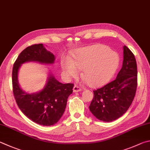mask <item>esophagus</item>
<instances>
[{
  "instance_id": "esophagus-1",
  "label": "esophagus",
  "mask_w": 150,
  "mask_h": 150,
  "mask_svg": "<svg viewBox=\"0 0 150 150\" xmlns=\"http://www.w3.org/2000/svg\"><path fill=\"white\" fill-rule=\"evenodd\" d=\"M73 92H79V91H81V88L79 86L75 85L74 86H73Z\"/></svg>"
}]
</instances>
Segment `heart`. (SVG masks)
<instances>
[{
  "label": "heart",
  "instance_id": "heart-1",
  "mask_svg": "<svg viewBox=\"0 0 150 150\" xmlns=\"http://www.w3.org/2000/svg\"><path fill=\"white\" fill-rule=\"evenodd\" d=\"M119 66V57L105 45H97L84 47L75 52L73 59L64 56L62 67L66 77H76L79 69L83 70V77L92 87L104 85L115 75Z\"/></svg>",
  "mask_w": 150,
  "mask_h": 150
}]
</instances>
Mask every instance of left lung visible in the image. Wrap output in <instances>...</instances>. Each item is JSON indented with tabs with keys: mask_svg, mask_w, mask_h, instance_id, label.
<instances>
[{
	"mask_svg": "<svg viewBox=\"0 0 150 150\" xmlns=\"http://www.w3.org/2000/svg\"><path fill=\"white\" fill-rule=\"evenodd\" d=\"M137 87V66L134 54L123 46V61L116 79L94 91L90 111L100 121L111 122L129 108Z\"/></svg>",
	"mask_w": 150,
	"mask_h": 150,
	"instance_id": "8db88e82",
	"label": "left lung"
}]
</instances>
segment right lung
Instances as JSON below:
<instances>
[{"label": "right lung", "mask_w": 150, "mask_h": 150, "mask_svg": "<svg viewBox=\"0 0 150 150\" xmlns=\"http://www.w3.org/2000/svg\"><path fill=\"white\" fill-rule=\"evenodd\" d=\"M54 62L55 56L44 45H34L27 47L20 54L12 70L13 92L19 108L29 119L43 126H51L60 119L74 85L59 82L50 71L44 88L38 92L28 93L19 84L18 73L21 65L28 62L51 65Z\"/></svg>", "instance_id": "right-lung-1"}]
</instances>
